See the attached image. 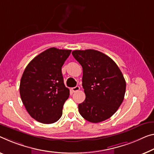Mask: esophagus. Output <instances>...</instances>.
I'll list each match as a JSON object with an SVG mask.
<instances>
[{"label": "esophagus", "instance_id": "1", "mask_svg": "<svg viewBox=\"0 0 154 154\" xmlns=\"http://www.w3.org/2000/svg\"><path fill=\"white\" fill-rule=\"evenodd\" d=\"M72 91H74V92L79 91L80 90V87L79 86H75L74 87H73V88H72Z\"/></svg>", "mask_w": 154, "mask_h": 154}]
</instances>
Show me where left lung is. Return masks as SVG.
Wrapping results in <instances>:
<instances>
[{"mask_svg":"<svg viewBox=\"0 0 154 154\" xmlns=\"http://www.w3.org/2000/svg\"><path fill=\"white\" fill-rule=\"evenodd\" d=\"M72 55L82 67L85 100L79 105L80 114L97 123L114 114L124 100L126 82L112 58L94 49L74 50Z\"/></svg>","mask_w":154,"mask_h":154,"instance_id":"obj_1","label":"left lung"}]
</instances>
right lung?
<instances>
[{
  "label": "right lung",
  "instance_id": "add662e5",
  "mask_svg": "<svg viewBox=\"0 0 154 154\" xmlns=\"http://www.w3.org/2000/svg\"><path fill=\"white\" fill-rule=\"evenodd\" d=\"M72 50L51 47L28 64L20 83V95L34 119L51 124L60 119L69 89L64 84L62 67Z\"/></svg>",
  "mask_w": 154,
  "mask_h": 154
}]
</instances>
